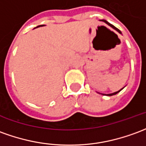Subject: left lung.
I'll use <instances>...</instances> for the list:
<instances>
[{
    "mask_svg": "<svg viewBox=\"0 0 146 146\" xmlns=\"http://www.w3.org/2000/svg\"><path fill=\"white\" fill-rule=\"evenodd\" d=\"M102 21H104V23H107V24H108V25H109L110 27H111L112 28H114V29H115V31H118L119 33H120V34H122V32H121V31H119V29H118V28H116V27H115L114 25H112V24H111V23H108V22L107 20H102ZM123 88H124V87H123V88H122V89H120V90H119V91H118V92H113V93H110V94H102V93H100V92H98V93H100V94H102V95H106V96H114V95H116V94H117V93H119V92H120V91H121V90H123Z\"/></svg>",
    "mask_w": 146,
    "mask_h": 146,
    "instance_id": "obj_1",
    "label": "left lung"
}]
</instances>
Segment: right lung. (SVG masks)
I'll use <instances>...</instances> for the list:
<instances>
[{
    "instance_id": "obj_1",
    "label": "right lung",
    "mask_w": 146,
    "mask_h": 146,
    "mask_svg": "<svg viewBox=\"0 0 146 146\" xmlns=\"http://www.w3.org/2000/svg\"><path fill=\"white\" fill-rule=\"evenodd\" d=\"M42 26H45V25H39V26H38V27H42Z\"/></svg>"
}]
</instances>
